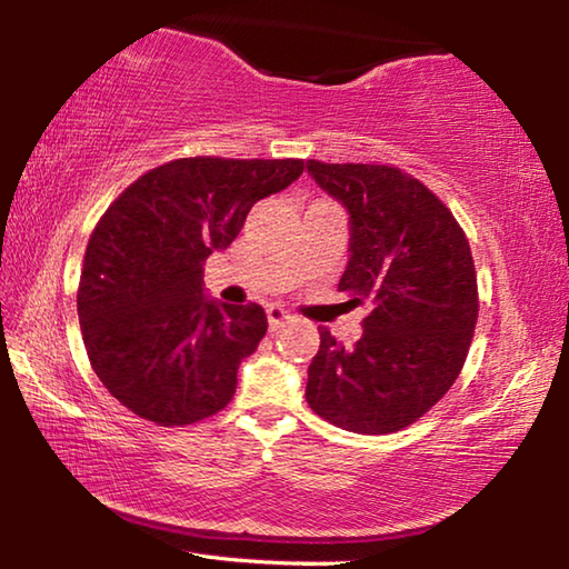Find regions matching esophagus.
Listing matches in <instances>:
<instances>
[{"instance_id":"obj_1","label":"esophagus","mask_w":569,"mask_h":569,"mask_svg":"<svg viewBox=\"0 0 569 569\" xmlns=\"http://www.w3.org/2000/svg\"><path fill=\"white\" fill-rule=\"evenodd\" d=\"M291 319H293V316L283 311V308H278V306L268 308V329H271V331H278L281 326H286Z\"/></svg>"}]
</instances>
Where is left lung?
<instances>
[{
    "instance_id": "8db88e82",
    "label": "left lung",
    "mask_w": 569,
    "mask_h": 569,
    "mask_svg": "<svg viewBox=\"0 0 569 569\" xmlns=\"http://www.w3.org/2000/svg\"><path fill=\"white\" fill-rule=\"evenodd\" d=\"M351 216L339 291L371 301L351 349L321 331L306 401L353 435H391L445 397L467 361L479 293L469 240L421 180L393 166L306 162Z\"/></svg>"
}]
</instances>
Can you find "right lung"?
<instances>
[{"label": "right lung", "mask_w": 569, "mask_h": 569, "mask_svg": "<svg viewBox=\"0 0 569 569\" xmlns=\"http://www.w3.org/2000/svg\"><path fill=\"white\" fill-rule=\"evenodd\" d=\"M301 172L293 158H180L104 210L84 250L77 316L92 369L122 407L160 427L228 407L268 319L258 303L206 298L203 263L233 243L258 200Z\"/></svg>", "instance_id": "1"}]
</instances>
